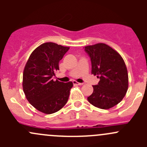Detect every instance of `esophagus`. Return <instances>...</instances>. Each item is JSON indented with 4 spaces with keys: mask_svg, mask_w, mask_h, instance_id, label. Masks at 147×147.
I'll return each mask as SVG.
<instances>
[{
    "mask_svg": "<svg viewBox=\"0 0 147 147\" xmlns=\"http://www.w3.org/2000/svg\"><path fill=\"white\" fill-rule=\"evenodd\" d=\"M73 84H75V85H82L84 83H80V82H76V81H73Z\"/></svg>",
    "mask_w": 147,
    "mask_h": 147,
    "instance_id": "1",
    "label": "esophagus"
}]
</instances>
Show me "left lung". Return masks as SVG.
I'll return each mask as SVG.
<instances>
[{
	"label": "left lung",
	"mask_w": 147,
	"mask_h": 147,
	"mask_svg": "<svg viewBox=\"0 0 147 147\" xmlns=\"http://www.w3.org/2000/svg\"><path fill=\"white\" fill-rule=\"evenodd\" d=\"M90 56L92 74L100 82L93 85V92L87 100L96 107L108 109L122 100L128 90V73L124 60L119 53L105 43L84 47Z\"/></svg>",
	"instance_id": "1"
}]
</instances>
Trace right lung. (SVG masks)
I'll return each mask as SVG.
<instances>
[{
	"instance_id": "obj_1",
	"label": "right lung",
	"mask_w": 147,
	"mask_h": 147,
	"mask_svg": "<svg viewBox=\"0 0 147 147\" xmlns=\"http://www.w3.org/2000/svg\"><path fill=\"white\" fill-rule=\"evenodd\" d=\"M69 49L54 42H45L34 50L25 66L23 92L31 105L42 113L57 112L69 98L72 82L53 80L55 72L59 69V62Z\"/></svg>"
}]
</instances>
